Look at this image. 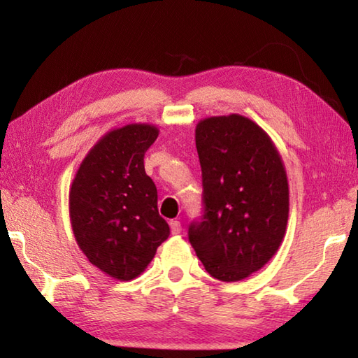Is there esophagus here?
Instances as JSON below:
<instances>
[{
    "label": "esophagus",
    "instance_id": "1",
    "mask_svg": "<svg viewBox=\"0 0 358 358\" xmlns=\"http://www.w3.org/2000/svg\"><path fill=\"white\" fill-rule=\"evenodd\" d=\"M169 224H171V232L173 235L181 234V222L180 221H171Z\"/></svg>",
    "mask_w": 358,
    "mask_h": 358
}]
</instances>
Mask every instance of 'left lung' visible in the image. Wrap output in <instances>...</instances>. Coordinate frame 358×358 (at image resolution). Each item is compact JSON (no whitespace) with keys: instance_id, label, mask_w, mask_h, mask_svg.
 <instances>
[{"instance_id":"left-lung-1","label":"left lung","mask_w":358,"mask_h":358,"mask_svg":"<svg viewBox=\"0 0 358 358\" xmlns=\"http://www.w3.org/2000/svg\"><path fill=\"white\" fill-rule=\"evenodd\" d=\"M203 215L189 241L205 270L241 281L262 268L286 235L289 183L280 151L252 120L232 113L196 126Z\"/></svg>"}]
</instances>
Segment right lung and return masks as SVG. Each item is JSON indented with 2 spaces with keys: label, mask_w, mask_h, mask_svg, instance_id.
<instances>
[{
  "label": "right lung",
  "mask_w": 358,
  "mask_h": 358,
  "mask_svg": "<svg viewBox=\"0 0 358 358\" xmlns=\"http://www.w3.org/2000/svg\"><path fill=\"white\" fill-rule=\"evenodd\" d=\"M159 136L148 123L108 131L83 157L69 191L78 248L113 280L131 281L153 260L171 229L157 211V191L143 156Z\"/></svg>",
  "instance_id": "right-lung-1"
}]
</instances>
